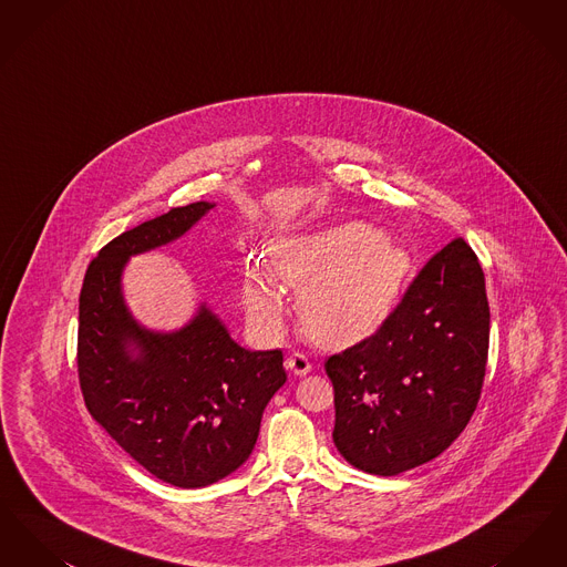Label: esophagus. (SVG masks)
I'll list each match as a JSON object with an SVG mask.
<instances>
[{"label":"esophagus","mask_w":567,"mask_h":567,"mask_svg":"<svg viewBox=\"0 0 567 567\" xmlns=\"http://www.w3.org/2000/svg\"><path fill=\"white\" fill-rule=\"evenodd\" d=\"M285 365H287V370H289L291 374H296V377H306V374L312 370V363H310V359H308L303 352H291V354L287 357Z\"/></svg>","instance_id":"1"}]
</instances>
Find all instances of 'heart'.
Returning a JSON list of instances; mask_svg holds the SVG:
<instances>
[{
    "label": "heart",
    "instance_id": "obj_1",
    "mask_svg": "<svg viewBox=\"0 0 567 567\" xmlns=\"http://www.w3.org/2000/svg\"><path fill=\"white\" fill-rule=\"evenodd\" d=\"M270 274L299 291L297 315L306 336L329 349L372 336L404 287L410 257L382 231L349 220L271 248ZM252 317L276 327L282 301L266 274L244 285Z\"/></svg>",
    "mask_w": 567,
    "mask_h": 567
}]
</instances>
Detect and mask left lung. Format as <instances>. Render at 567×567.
Wrapping results in <instances>:
<instances>
[{
  "label": "left lung",
  "instance_id": "obj_1",
  "mask_svg": "<svg viewBox=\"0 0 567 567\" xmlns=\"http://www.w3.org/2000/svg\"><path fill=\"white\" fill-rule=\"evenodd\" d=\"M488 321L485 274L455 238L377 333L324 361L340 455L368 474L398 476L444 453L481 400Z\"/></svg>",
  "mask_w": 567,
  "mask_h": 567
}]
</instances>
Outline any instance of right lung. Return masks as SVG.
<instances>
[{
    "label": "right lung",
    "mask_w": 567,
    "mask_h": 567,
    "mask_svg": "<svg viewBox=\"0 0 567 567\" xmlns=\"http://www.w3.org/2000/svg\"><path fill=\"white\" fill-rule=\"evenodd\" d=\"M210 208H172L106 244L86 268L79 303L86 410L144 470L181 488L213 485L243 465L287 380L282 351H246L206 306L169 333L137 324L125 306L127 259L181 238Z\"/></svg>",
    "instance_id": "right-lung-1"
}]
</instances>
